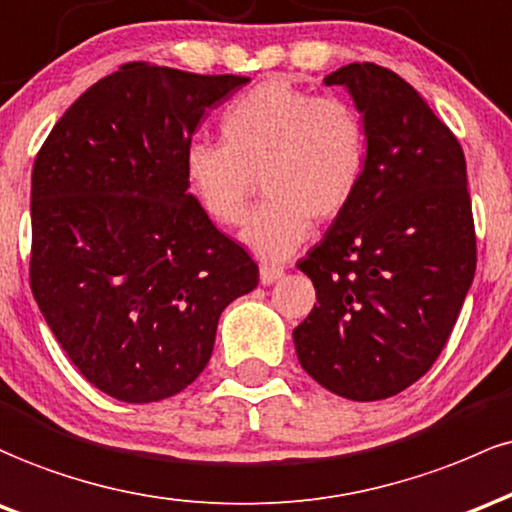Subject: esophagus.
<instances>
[{
  "label": "esophagus",
  "instance_id": "obj_1",
  "mask_svg": "<svg viewBox=\"0 0 512 512\" xmlns=\"http://www.w3.org/2000/svg\"><path fill=\"white\" fill-rule=\"evenodd\" d=\"M258 278H261V285H271L278 278H283V268L273 266V263H263L261 271H258Z\"/></svg>",
  "mask_w": 512,
  "mask_h": 512
}]
</instances>
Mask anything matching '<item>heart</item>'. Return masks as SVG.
Masks as SVG:
<instances>
[{
    "label": "heart",
    "mask_w": 512,
    "mask_h": 512,
    "mask_svg": "<svg viewBox=\"0 0 512 512\" xmlns=\"http://www.w3.org/2000/svg\"><path fill=\"white\" fill-rule=\"evenodd\" d=\"M220 140L188 145V188L212 222L237 227L258 179L266 200L241 239L271 261L300 249L309 220L331 222L346 212L370 154L367 125L353 103L314 96L287 79H268L229 103Z\"/></svg>",
    "instance_id": "heart-1"
}]
</instances>
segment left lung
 Returning a JSON list of instances; mask_svg holds the SVG:
<instances>
[{
  "label": "left lung",
  "instance_id": "obj_1",
  "mask_svg": "<svg viewBox=\"0 0 512 512\" xmlns=\"http://www.w3.org/2000/svg\"><path fill=\"white\" fill-rule=\"evenodd\" d=\"M363 113V186L297 263L317 304L292 331L300 365L329 392L377 401L433 367L476 271L467 162L399 74L353 62L324 79Z\"/></svg>",
  "mask_w": 512,
  "mask_h": 512
}]
</instances>
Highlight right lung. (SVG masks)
I'll use <instances>...</instances> for the list:
<instances>
[{"instance_id":"add662e5","label":"right lung","mask_w":512,"mask_h":512,"mask_svg":"<svg viewBox=\"0 0 512 512\" xmlns=\"http://www.w3.org/2000/svg\"><path fill=\"white\" fill-rule=\"evenodd\" d=\"M128 62L50 130L31 176V290L79 372L118 401L183 392L222 309L258 285L254 258L188 193L200 118L244 86Z\"/></svg>"}]
</instances>
